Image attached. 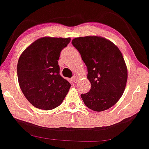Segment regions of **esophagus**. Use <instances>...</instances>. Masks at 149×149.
Here are the masks:
<instances>
[{
  "label": "esophagus",
  "mask_w": 149,
  "mask_h": 149,
  "mask_svg": "<svg viewBox=\"0 0 149 149\" xmlns=\"http://www.w3.org/2000/svg\"><path fill=\"white\" fill-rule=\"evenodd\" d=\"M78 80H79V78H78V76H76V75H74V76L72 77V80L73 82H77L78 81Z\"/></svg>",
  "instance_id": "1"
}]
</instances>
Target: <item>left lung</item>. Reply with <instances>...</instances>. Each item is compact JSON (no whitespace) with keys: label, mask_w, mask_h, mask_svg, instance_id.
Returning <instances> with one entry per match:
<instances>
[{"label":"left lung","mask_w":149,"mask_h":149,"mask_svg":"<svg viewBox=\"0 0 149 149\" xmlns=\"http://www.w3.org/2000/svg\"><path fill=\"white\" fill-rule=\"evenodd\" d=\"M87 67L91 89L81 94L91 110L101 112L115 105L124 92L128 71L124 59L116 46L98 36L78 37L72 40Z\"/></svg>","instance_id":"1"}]
</instances>
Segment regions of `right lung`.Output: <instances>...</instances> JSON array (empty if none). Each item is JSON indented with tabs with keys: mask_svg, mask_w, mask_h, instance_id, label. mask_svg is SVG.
Listing matches in <instances>:
<instances>
[{
	"mask_svg": "<svg viewBox=\"0 0 149 149\" xmlns=\"http://www.w3.org/2000/svg\"><path fill=\"white\" fill-rule=\"evenodd\" d=\"M70 38L42 37L23 52L17 64L20 88L33 106L50 110L60 105L71 84L60 74L57 60Z\"/></svg>",
	"mask_w": 149,
	"mask_h": 149,
	"instance_id": "right-lung-1",
	"label": "right lung"
}]
</instances>
